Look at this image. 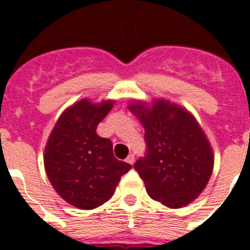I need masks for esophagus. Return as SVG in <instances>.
I'll list each match as a JSON object with an SVG mask.
<instances>
[{"instance_id":"34e87169","label":"esophagus","mask_w":250,"mask_h":250,"mask_svg":"<svg viewBox=\"0 0 250 250\" xmlns=\"http://www.w3.org/2000/svg\"><path fill=\"white\" fill-rule=\"evenodd\" d=\"M134 161H135V156H134V154H129V156L126 158V163H129V164H134Z\"/></svg>"}]
</instances>
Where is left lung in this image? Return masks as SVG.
<instances>
[{"label":"left lung","instance_id":"left-lung-1","mask_svg":"<svg viewBox=\"0 0 250 250\" xmlns=\"http://www.w3.org/2000/svg\"><path fill=\"white\" fill-rule=\"evenodd\" d=\"M145 129L147 151L134 167L151 199L171 209L190 204L207 187L214 154L190 111L165 99L129 103Z\"/></svg>","mask_w":250,"mask_h":250}]
</instances>
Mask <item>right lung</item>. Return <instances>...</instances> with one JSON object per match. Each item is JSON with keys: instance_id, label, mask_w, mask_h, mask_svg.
<instances>
[{"instance_id": "add662e5", "label": "right lung", "mask_w": 250, "mask_h": 250, "mask_svg": "<svg viewBox=\"0 0 250 250\" xmlns=\"http://www.w3.org/2000/svg\"><path fill=\"white\" fill-rule=\"evenodd\" d=\"M115 100L100 104L83 99L60 115L47 139L43 164L51 185L72 207L90 210L114 195L131 165L114 156L110 139L98 135V125Z\"/></svg>"}]
</instances>
